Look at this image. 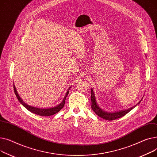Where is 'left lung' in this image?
I'll list each match as a JSON object with an SVG mask.
<instances>
[{
  "mask_svg": "<svg viewBox=\"0 0 157 157\" xmlns=\"http://www.w3.org/2000/svg\"><path fill=\"white\" fill-rule=\"evenodd\" d=\"M90 100H91V108L93 109V111L95 112L96 115H98L99 117L103 118L105 120H107V121H113V120H115L117 118H119L121 117H124L125 115H126L127 113L129 112L131 110H132L134 108H135L137 105H139L141 102V101L138 103L136 105L127 109L124 110H121V111H118V112H107L106 111H105L103 109H101L100 106L98 105L97 103V101L96 100V97H95V94L94 92L93 89H91V97H90Z\"/></svg>",
  "mask_w": 157,
  "mask_h": 157,
  "instance_id": "1",
  "label": "left lung"
}]
</instances>
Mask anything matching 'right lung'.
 <instances>
[{
	"instance_id": "1",
	"label": "right lung",
	"mask_w": 157,
	"mask_h": 157,
	"mask_svg": "<svg viewBox=\"0 0 157 157\" xmlns=\"http://www.w3.org/2000/svg\"><path fill=\"white\" fill-rule=\"evenodd\" d=\"M14 93L15 94L19 101V102L24 106L29 111H30V112L35 113L36 115H39L40 116H51L52 115H54L57 113L58 112H59L60 110L63 108L64 105V102H65V100H66V98L68 94V92H69V89H70V87L68 89L67 92L66 93L65 96H64L63 101L61 102L57 106H54L52 108H37V107H34V106H30L29 105L26 104V103L24 102V101L21 98V97L20 96L19 94L17 93V91L15 87V86L14 84Z\"/></svg>"
}]
</instances>
